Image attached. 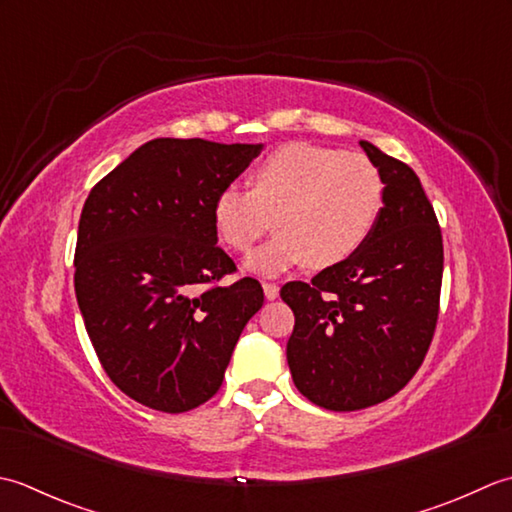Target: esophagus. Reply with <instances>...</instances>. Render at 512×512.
<instances>
[{
    "instance_id": "1",
    "label": "esophagus",
    "mask_w": 512,
    "mask_h": 512,
    "mask_svg": "<svg viewBox=\"0 0 512 512\" xmlns=\"http://www.w3.org/2000/svg\"><path fill=\"white\" fill-rule=\"evenodd\" d=\"M263 291H265V298L267 300H276L280 287L276 283H263Z\"/></svg>"
}]
</instances>
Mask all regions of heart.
Here are the masks:
<instances>
[{
  "label": "heart",
  "instance_id": "1",
  "mask_svg": "<svg viewBox=\"0 0 512 512\" xmlns=\"http://www.w3.org/2000/svg\"><path fill=\"white\" fill-rule=\"evenodd\" d=\"M384 207V179L371 159L311 143H289L258 165L254 187L227 183L212 205L221 241L247 254L271 221L280 232L247 258L254 274L276 276L305 263L331 267L358 254Z\"/></svg>",
  "mask_w": 512,
  "mask_h": 512
}]
</instances>
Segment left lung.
I'll return each mask as SVG.
<instances>
[{"mask_svg": "<svg viewBox=\"0 0 512 512\" xmlns=\"http://www.w3.org/2000/svg\"><path fill=\"white\" fill-rule=\"evenodd\" d=\"M384 207L358 254L280 296L296 316L287 362L296 389L329 411H358L406 387L431 347L444 269L433 205L409 165L369 141Z\"/></svg>", "mask_w": 512, "mask_h": 512, "instance_id": "left-lung-1", "label": "left lung"}]
</instances>
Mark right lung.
<instances>
[{
    "instance_id": "add662e5",
    "label": "right lung",
    "mask_w": 512,
    "mask_h": 512,
    "mask_svg": "<svg viewBox=\"0 0 512 512\" xmlns=\"http://www.w3.org/2000/svg\"><path fill=\"white\" fill-rule=\"evenodd\" d=\"M260 143L154 139L92 187L79 218L75 291L108 378L139 404L185 413L221 389L238 338L263 307L216 245L212 205Z\"/></svg>"
}]
</instances>
